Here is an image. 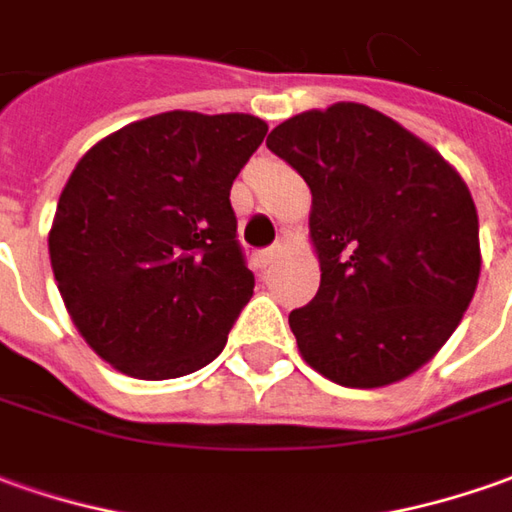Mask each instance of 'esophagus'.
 I'll use <instances>...</instances> for the list:
<instances>
[{
    "label": "esophagus",
    "mask_w": 512,
    "mask_h": 512,
    "mask_svg": "<svg viewBox=\"0 0 512 512\" xmlns=\"http://www.w3.org/2000/svg\"><path fill=\"white\" fill-rule=\"evenodd\" d=\"M280 255H283V243H274V246H269V249H263V252H260V263H263V266H271V263H274Z\"/></svg>",
    "instance_id": "34e87169"
}]
</instances>
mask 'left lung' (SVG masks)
<instances>
[{
    "label": "left lung",
    "instance_id": "1",
    "mask_svg": "<svg viewBox=\"0 0 512 512\" xmlns=\"http://www.w3.org/2000/svg\"><path fill=\"white\" fill-rule=\"evenodd\" d=\"M311 187L319 291L288 316L302 358L375 389L420 370L457 330L479 280V218L429 142L361 103L280 123L266 139Z\"/></svg>",
    "mask_w": 512,
    "mask_h": 512
}]
</instances>
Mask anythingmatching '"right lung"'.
Returning <instances> with one entry per match:
<instances>
[{"instance_id": "1", "label": "right lung", "mask_w": 512, "mask_h": 512, "mask_svg": "<svg viewBox=\"0 0 512 512\" xmlns=\"http://www.w3.org/2000/svg\"><path fill=\"white\" fill-rule=\"evenodd\" d=\"M266 131L252 114L165 111L75 165L52 218V274L114 370L165 381L224 350L255 288L229 190Z\"/></svg>"}]
</instances>
